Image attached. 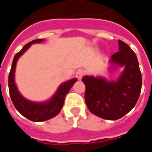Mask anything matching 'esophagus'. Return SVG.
<instances>
[{
  "mask_svg": "<svg viewBox=\"0 0 152 152\" xmlns=\"http://www.w3.org/2000/svg\"><path fill=\"white\" fill-rule=\"evenodd\" d=\"M85 75V72H84V70L82 69H79L77 70V72L76 73V76L78 78V80H81L82 79L83 76Z\"/></svg>",
  "mask_w": 152,
  "mask_h": 152,
  "instance_id": "obj_1",
  "label": "esophagus"
}]
</instances>
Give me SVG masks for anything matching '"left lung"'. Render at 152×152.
Wrapping results in <instances>:
<instances>
[{
	"label": "left lung",
	"instance_id": "left-lung-1",
	"mask_svg": "<svg viewBox=\"0 0 152 152\" xmlns=\"http://www.w3.org/2000/svg\"><path fill=\"white\" fill-rule=\"evenodd\" d=\"M119 51L112 54V68L124 66L115 81L103 77L86 76V105L93 114L105 120L115 121L123 117L136 105L142 89V75L137 56L127 44L118 40Z\"/></svg>",
	"mask_w": 152,
	"mask_h": 152
}]
</instances>
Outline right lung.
I'll return each mask as SVG.
<instances>
[{"label":"right lung","mask_w":152,"mask_h":152,"mask_svg":"<svg viewBox=\"0 0 152 152\" xmlns=\"http://www.w3.org/2000/svg\"><path fill=\"white\" fill-rule=\"evenodd\" d=\"M44 39H37L25 45L23 48L18 53L15 54L13 63H12L10 72L9 74V91H10V95L13 104L20 114L23 115L28 120L35 121V122L47 121L56 116L60 112L61 109L63 108L64 99H65L66 94L69 92V90L72 87L73 85L77 81L76 78H73L66 82L63 83L58 87V89L53 94V97L46 102H31L21 95L15 82V72L17 61L19 58V57L21 56L32 44L40 43Z\"/></svg>","instance_id":"obj_1"}]
</instances>
